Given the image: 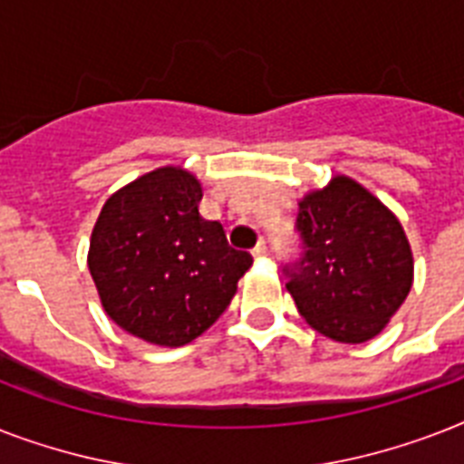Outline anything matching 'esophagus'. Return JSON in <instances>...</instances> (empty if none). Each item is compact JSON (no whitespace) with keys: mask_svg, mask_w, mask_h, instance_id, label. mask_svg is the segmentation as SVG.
<instances>
[{"mask_svg":"<svg viewBox=\"0 0 464 464\" xmlns=\"http://www.w3.org/2000/svg\"><path fill=\"white\" fill-rule=\"evenodd\" d=\"M265 255H267V246H265V240H260V243L253 247V257L255 260H262Z\"/></svg>","mask_w":464,"mask_h":464,"instance_id":"1","label":"esophagus"}]
</instances>
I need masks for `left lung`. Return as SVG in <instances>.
<instances>
[{
	"mask_svg": "<svg viewBox=\"0 0 464 464\" xmlns=\"http://www.w3.org/2000/svg\"><path fill=\"white\" fill-rule=\"evenodd\" d=\"M305 255L286 284L298 313L324 337L361 344L381 334L414 282L400 218L349 175L298 202Z\"/></svg>",
	"mask_w": 464,
	"mask_h": 464,
	"instance_id": "left-lung-1",
	"label": "left lung"
}]
</instances>
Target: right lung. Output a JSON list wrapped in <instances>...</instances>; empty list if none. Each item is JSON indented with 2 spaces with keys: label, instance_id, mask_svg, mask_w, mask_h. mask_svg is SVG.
<instances>
[{
  "label": "right lung",
  "instance_id": "add662e5",
  "mask_svg": "<svg viewBox=\"0 0 464 464\" xmlns=\"http://www.w3.org/2000/svg\"><path fill=\"white\" fill-rule=\"evenodd\" d=\"M202 182L156 168L112 192L91 231L89 272L105 315L154 346H182L217 323L253 257L199 214Z\"/></svg>",
  "mask_w": 464,
  "mask_h": 464
}]
</instances>
